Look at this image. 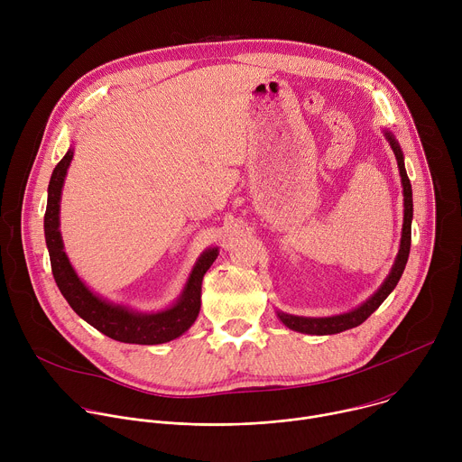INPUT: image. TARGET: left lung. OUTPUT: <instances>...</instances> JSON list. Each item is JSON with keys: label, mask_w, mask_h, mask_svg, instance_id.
<instances>
[{"label": "left lung", "mask_w": 462, "mask_h": 462, "mask_svg": "<svg viewBox=\"0 0 462 462\" xmlns=\"http://www.w3.org/2000/svg\"><path fill=\"white\" fill-rule=\"evenodd\" d=\"M383 137L389 143V146L394 153V159H397L399 171H401V182H402V195H404V223H402V236H401L399 254H397V257H394L393 267H391L387 278L383 280V283L378 287V291L371 298H367L362 305H358L356 309H353L349 312L337 314V316H325V318H309V316H294V314L276 310V314L283 321V325H287L289 328H292V331H296V333L323 337V335H337V333L347 331V328L358 327L382 305V301L393 292V289L397 287V283H399V280H401V276L406 269V263H408V257H410V246H411L413 191H411V182H410L408 173H406L404 153L401 150L399 141L394 139V135L391 134L389 129H383Z\"/></svg>", "instance_id": "1"}]
</instances>
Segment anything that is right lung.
Returning a JSON list of instances; mask_svg holds the SVG:
<instances>
[{
  "mask_svg": "<svg viewBox=\"0 0 462 462\" xmlns=\"http://www.w3.org/2000/svg\"><path fill=\"white\" fill-rule=\"evenodd\" d=\"M73 153L75 150L69 148L68 153L63 155V159L52 170L47 188V210L43 217L51 269L60 292L82 319H86L97 331L116 342L157 346L179 338L193 325L197 316H199L203 278L216 261L219 248H207L199 255L188 276V282L184 283L182 292L166 309L150 312L134 310L127 305L113 303L95 294L73 269L68 254L63 250V239L60 232L61 188L73 161Z\"/></svg>",
  "mask_w": 462,
  "mask_h": 462,
  "instance_id": "obj_1",
  "label": "right lung"
}]
</instances>
